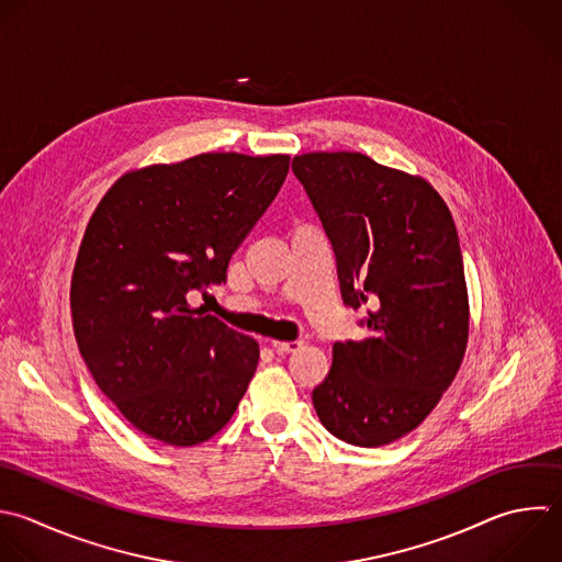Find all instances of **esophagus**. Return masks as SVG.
Returning a JSON list of instances; mask_svg holds the SVG:
<instances>
[{
  "mask_svg": "<svg viewBox=\"0 0 562 562\" xmlns=\"http://www.w3.org/2000/svg\"><path fill=\"white\" fill-rule=\"evenodd\" d=\"M272 347L277 353H292L303 347V340H272Z\"/></svg>",
  "mask_w": 562,
  "mask_h": 562,
  "instance_id": "1",
  "label": "esophagus"
}]
</instances>
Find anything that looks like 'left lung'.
Returning a JSON list of instances; mask_svg holds the SVG:
<instances>
[{
    "instance_id": "obj_1",
    "label": "left lung",
    "mask_w": 562,
    "mask_h": 562,
    "mask_svg": "<svg viewBox=\"0 0 562 562\" xmlns=\"http://www.w3.org/2000/svg\"><path fill=\"white\" fill-rule=\"evenodd\" d=\"M334 246L345 305H369L364 340L334 342L327 378L312 391L338 439L391 443L437 406L468 342V290L446 202L419 176L356 151L294 156Z\"/></svg>"
}]
</instances>
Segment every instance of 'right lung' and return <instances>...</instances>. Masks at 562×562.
I'll list each match as a JSON object with an SVG mask.
<instances>
[{
    "mask_svg": "<svg viewBox=\"0 0 562 562\" xmlns=\"http://www.w3.org/2000/svg\"><path fill=\"white\" fill-rule=\"evenodd\" d=\"M290 156L200 154L130 171L99 202L75 263L79 351L140 432L198 446L233 417L259 345L193 310L277 198Z\"/></svg>",
    "mask_w": 562,
    "mask_h": 562,
    "instance_id": "right-lung-1",
    "label": "right lung"
}]
</instances>
